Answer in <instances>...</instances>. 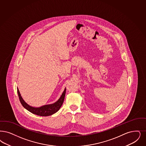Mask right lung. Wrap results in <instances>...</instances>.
Here are the masks:
<instances>
[{"label": "right lung", "mask_w": 146, "mask_h": 146, "mask_svg": "<svg viewBox=\"0 0 146 146\" xmlns=\"http://www.w3.org/2000/svg\"><path fill=\"white\" fill-rule=\"evenodd\" d=\"M66 90V89L65 88L60 98L58 99V100H57L54 103L52 104L43 105L39 108H35V107L31 106L29 105H28L27 103H25L23 99L22 98L18 88L17 93L19 100L22 105H23V106L25 109H26L27 110H28L30 112L36 115H38L40 116H48L56 113L60 109L61 106L62 105L64 101Z\"/></svg>", "instance_id": "right-lung-1"}]
</instances>
